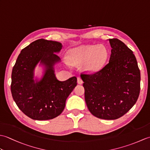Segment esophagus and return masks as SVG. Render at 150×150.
<instances>
[{
  "mask_svg": "<svg viewBox=\"0 0 150 150\" xmlns=\"http://www.w3.org/2000/svg\"><path fill=\"white\" fill-rule=\"evenodd\" d=\"M77 82L79 84H82V83H83V81H82V79L81 77H78L77 78Z\"/></svg>",
  "mask_w": 150,
  "mask_h": 150,
  "instance_id": "esophagus-1",
  "label": "esophagus"
}]
</instances>
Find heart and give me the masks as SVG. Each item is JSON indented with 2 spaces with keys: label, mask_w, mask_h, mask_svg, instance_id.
I'll return each instance as SVG.
<instances>
[{
  "label": "heart",
  "mask_w": 150,
  "mask_h": 150,
  "mask_svg": "<svg viewBox=\"0 0 150 150\" xmlns=\"http://www.w3.org/2000/svg\"><path fill=\"white\" fill-rule=\"evenodd\" d=\"M109 52L104 45H84L69 51V59L73 63L84 62V68L88 72H96L103 68Z\"/></svg>",
  "instance_id": "heart-1"
}]
</instances>
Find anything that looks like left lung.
Returning <instances> with one entry per match:
<instances>
[{"label":"left lung","instance_id":"1","mask_svg":"<svg viewBox=\"0 0 150 150\" xmlns=\"http://www.w3.org/2000/svg\"><path fill=\"white\" fill-rule=\"evenodd\" d=\"M109 62L92 74L81 73L85 101L97 118L115 120L134 106L141 89V73L132 51L122 41L110 39Z\"/></svg>","mask_w":150,"mask_h":150}]
</instances>
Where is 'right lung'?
Returning <instances> with one entry per match:
<instances>
[{
  "instance_id": "add662e5",
  "label": "right lung",
  "mask_w": 150,
  "mask_h": 150,
  "mask_svg": "<svg viewBox=\"0 0 150 150\" xmlns=\"http://www.w3.org/2000/svg\"><path fill=\"white\" fill-rule=\"evenodd\" d=\"M62 47L56 41L38 39L22 50L13 68V98L19 109L33 120H50L59 116L77 84L76 77L65 81H59L55 77L53 66L60 60L55 53ZM39 62L45 70L43 78L35 81L34 70Z\"/></svg>"
}]
</instances>
